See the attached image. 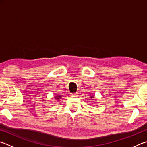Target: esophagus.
<instances>
[{"label":"esophagus","mask_w":147,"mask_h":147,"mask_svg":"<svg viewBox=\"0 0 147 147\" xmlns=\"http://www.w3.org/2000/svg\"><path fill=\"white\" fill-rule=\"evenodd\" d=\"M71 95L73 96H78V93H71Z\"/></svg>","instance_id":"34e87169"}]
</instances>
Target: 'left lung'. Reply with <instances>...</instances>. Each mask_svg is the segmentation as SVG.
Wrapping results in <instances>:
<instances>
[{"mask_svg": "<svg viewBox=\"0 0 147 147\" xmlns=\"http://www.w3.org/2000/svg\"><path fill=\"white\" fill-rule=\"evenodd\" d=\"M89 96H90V98L93 99L94 98V95H91V94H89Z\"/></svg>", "mask_w": 147, "mask_h": 147, "instance_id": "obj_1", "label": "left lung"}]
</instances>
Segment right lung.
<instances>
[{
	"mask_svg": "<svg viewBox=\"0 0 147 147\" xmlns=\"http://www.w3.org/2000/svg\"><path fill=\"white\" fill-rule=\"evenodd\" d=\"M54 98H55V99H56V100H60V99L61 98V95H56Z\"/></svg>",
	"mask_w": 147,
	"mask_h": 147,
	"instance_id": "obj_1",
	"label": "right lung"
}]
</instances>
